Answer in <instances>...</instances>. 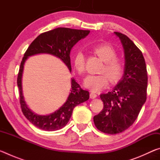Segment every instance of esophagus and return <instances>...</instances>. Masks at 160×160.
Instances as JSON below:
<instances>
[{"label":"esophagus","mask_w":160,"mask_h":160,"mask_svg":"<svg viewBox=\"0 0 160 160\" xmlns=\"http://www.w3.org/2000/svg\"><path fill=\"white\" fill-rule=\"evenodd\" d=\"M97 94H94V93H93V92H91L90 94V98L91 99H94V98H96L97 97Z\"/></svg>","instance_id":"obj_1"}]
</instances>
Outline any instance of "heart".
Instances as JSON below:
<instances>
[{
	"label": "heart",
	"instance_id": "obj_1",
	"mask_svg": "<svg viewBox=\"0 0 160 160\" xmlns=\"http://www.w3.org/2000/svg\"><path fill=\"white\" fill-rule=\"evenodd\" d=\"M93 50L105 62L102 72L106 74L89 75L84 80V84L92 92H96L106 88L109 79L111 82H117L123 75L124 65L121 59L116 57L117 53L115 48L109 44L97 45L93 47ZM85 56L82 51H78L75 53L73 58L74 66L80 74L85 71Z\"/></svg>",
	"mask_w": 160,
	"mask_h": 160
}]
</instances>
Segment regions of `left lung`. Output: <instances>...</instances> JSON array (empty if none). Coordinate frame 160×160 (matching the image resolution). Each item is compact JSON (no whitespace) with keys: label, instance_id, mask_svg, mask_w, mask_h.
Returning <instances> with one entry per match:
<instances>
[{"label":"left lung","instance_id":"obj_1","mask_svg":"<svg viewBox=\"0 0 160 160\" xmlns=\"http://www.w3.org/2000/svg\"><path fill=\"white\" fill-rule=\"evenodd\" d=\"M122 44L124 73L112 92L102 94L104 108L94 116L99 131L114 135L126 131L135 122L147 99L148 72L143 55L126 35L114 32Z\"/></svg>","mask_w":160,"mask_h":160}]
</instances>
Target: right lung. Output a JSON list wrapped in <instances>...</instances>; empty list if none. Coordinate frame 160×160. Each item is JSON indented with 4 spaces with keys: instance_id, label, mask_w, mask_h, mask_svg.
Segmentation results:
<instances>
[{
    "instance_id": "right-lung-1",
    "label": "right lung",
    "mask_w": 160,
    "mask_h": 160,
    "mask_svg": "<svg viewBox=\"0 0 160 160\" xmlns=\"http://www.w3.org/2000/svg\"><path fill=\"white\" fill-rule=\"evenodd\" d=\"M90 33V30H82L58 28L39 34L29 45L24 54L18 75V86L20 92V103L23 114L39 129L53 131L66 126L71 117L74 108L90 98L88 91L84 90L74 78L71 79V89L66 102L59 109L49 115H38L29 109L24 99L22 87L24 65L29 56L39 53H48L56 56L66 65L71 72L70 53L73 46Z\"/></svg>"
}]
</instances>
